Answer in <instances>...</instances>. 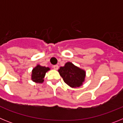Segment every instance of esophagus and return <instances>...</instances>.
<instances>
[{
  "label": "esophagus",
  "instance_id": "obj_1",
  "mask_svg": "<svg viewBox=\"0 0 123 123\" xmlns=\"http://www.w3.org/2000/svg\"><path fill=\"white\" fill-rule=\"evenodd\" d=\"M53 68H54V69H55V70H57V69H58V66L57 65H54V66H53Z\"/></svg>",
  "mask_w": 123,
  "mask_h": 123
}]
</instances>
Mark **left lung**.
Here are the masks:
<instances>
[{
  "instance_id": "obj_1",
  "label": "left lung",
  "mask_w": 123,
  "mask_h": 123,
  "mask_svg": "<svg viewBox=\"0 0 123 123\" xmlns=\"http://www.w3.org/2000/svg\"><path fill=\"white\" fill-rule=\"evenodd\" d=\"M58 72L65 83L71 87L81 86L86 77L85 71L71 62L67 63L64 67H60Z\"/></svg>"
}]
</instances>
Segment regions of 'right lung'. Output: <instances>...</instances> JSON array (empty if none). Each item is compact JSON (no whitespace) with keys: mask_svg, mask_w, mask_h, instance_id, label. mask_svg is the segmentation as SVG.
I'll return each instance as SVG.
<instances>
[{"mask_svg":"<svg viewBox=\"0 0 123 123\" xmlns=\"http://www.w3.org/2000/svg\"><path fill=\"white\" fill-rule=\"evenodd\" d=\"M50 69L49 68L45 67H42L39 65H37V67L32 69V76L31 79L34 82H42L44 81V78L45 76L46 72Z\"/></svg>","mask_w":123,"mask_h":123,"instance_id":"add662e5","label":"right lung"}]
</instances>
